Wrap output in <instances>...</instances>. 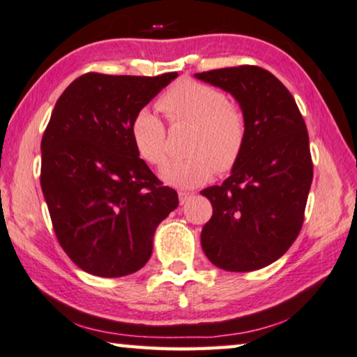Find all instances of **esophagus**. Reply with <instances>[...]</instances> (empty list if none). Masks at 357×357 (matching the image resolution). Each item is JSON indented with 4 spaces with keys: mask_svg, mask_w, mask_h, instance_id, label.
<instances>
[{
    "mask_svg": "<svg viewBox=\"0 0 357 357\" xmlns=\"http://www.w3.org/2000/svg\"><path fill=\"white\" fill-rule=\"evenodd\" d=\"M191 196H193V193H190V191H183V190H180V191H178V199H180V204L187 203V201L191 198Z\"/></svg>",
    "mask_w": 357,
    "mask_h": 357,
    "instance_id": "obj_1",
    "label": "esophagus"
}]
</instances>
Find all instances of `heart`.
Segmentation results:
<instances>
[{
    "instance_id": "1",
    "label": "heart",
    "mask_w": 357,
    "mask_h": 357,
    "mask_svg": "<svg viewBox=\"0 0 357 357\" xmlns=\"http://www.w3.org/2000/svg\"><path fill=\"white\" fill-rule=\"evenodd\" d=\"M158 107L172 126H193L187 140L188 156L172 159L161 178L175 187H195L235 167L246 143L248 122L238 102L213 85L190 79L175 82L159 96ZM130 137L143 161L159 166L167 156V130L156 112L143 107L130 123Z\"/></svg>"
}]
</instances>
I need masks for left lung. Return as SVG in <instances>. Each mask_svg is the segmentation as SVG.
I'll use <instances>...</instances> for the list:
<instances>
[{
  "label": "left lung",
  "mask_w": 357,
  "mask_h": 357,
  "mask_svg": "<svg viewBox=\"0 0 357 357\" xmlns=\"http://www.w3.org/2000/svg\"><path fill=\"white\" fill-rule=\"evenodd\" d=\"M195 77L229 91L248 122L245 149L230 177L201 191L213 204L201 246L219 268L257 271L285 255L303 227L312 183L306 123L291 93L262 67Z\"/></svg>",
  "instance_id": "8db88e82"
}]
</instances>
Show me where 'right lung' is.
<instances>
[{"label": "right lung", "mask_w": 357, "mask_h": 357, "mask_svg": "<svg viewBox=\"0 0 357 357\" xmlns=\"http://www.w3.org/2000/svg\"><path fill=\"white\" fill-rule=\"evenodd\" d=\"M177 75L89 72L56 101L41 138V191L59 245L91 275L140 271L156 227L178 206L130 137L133 116Z\"/></svg>", "instance_id": "obj_1"}]
</instances>
